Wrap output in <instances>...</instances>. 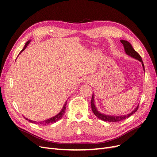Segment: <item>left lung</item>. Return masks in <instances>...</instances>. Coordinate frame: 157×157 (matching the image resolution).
Here are the masks:
<instances>
[{"mask_svg":"<svg viewBox=\"0 0 157 157\" xmlns=\"http://www.w3.org/2000/svg\"><path fill=\"white\" fill-rule=\"evenodd\" d=\"M121 43L123 44V46H124V48L126 54L129 56L132 57V58L140 61L142 64V67H143L144 71H145L144 64L143 61H142L141 56L134 48H133V47L130 42L126 41V40H121ZM138 106L139 105H137L134 111H132L130 113L127 114V115H121V116H113V115L111 116V115H105V114H103V113H101L99 111H98V110L96 107V105H95L94 94H92V100H91L92 110L94 115H96L98 118H99V119H101V120H102L103 121H105V122H119V121H122L124 119H126V118L130 117L132 114H134V113H136L137 111V109H138Z\"/></svg>","mask_w":157,"mask_h":157,"instance_id":"left-lung-1","label":"left lung"}]
</instances>
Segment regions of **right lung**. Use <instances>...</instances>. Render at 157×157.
Wrapping results in <instances>:
<instances>
[{
  "label": "right lung",
  "mask_w": 157,
  "mask_h": 157,
  "mask_svg": "<svg viewBox=\"0 0 157 157\" xmlns=\"http://www.w3.org/2000/svg\"><path fill=\"white\" fill-rule=\"evenodd\" d=\"M30 42H31V40H28V41L26 42L25 44V46H24V47H23V48L21 50V52H20V54H19V55H20L23 51H24V50H25V49L27 48V46H28V44H29L30 43ZM19 55H18V56H19ZM67 101H65V104H64L63 107V108L61 109V110L60 111V112H59V113H58V114H57L56 115H55V116H54V117H52V118H48V119H46V120H44V121H42L37 122V121H31V120L28 119V118H27L26 117H24V118H25V119H26L27 121H29L30 122L34 123V124H40V125H42V126H46V125H48V124H52V123H54V122H57L58 121L60 120L61 118L63 117V115H64V113H65V111L66 105H67Z\"/></svg>",
  "instance_id": "add662e5"
}]
</instances>
